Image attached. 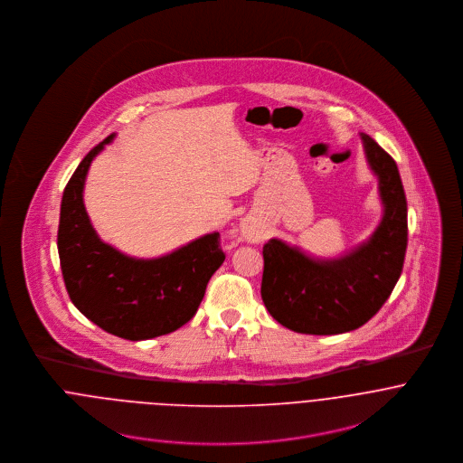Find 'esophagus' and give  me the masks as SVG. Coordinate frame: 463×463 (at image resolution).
Listing matches in <instances>:
<instances>
[{
  "label": "esophagus",
  "mask_w": 463,
  "mask_h": 463,
  "mask_svg": "<svg viewBox=\"0 0 463 463\" xmlns=\"http://www.w3.org/2000/svg\"><path fill=\"white\" fill-rule=\"evenodd\" d=\"M242 235H244V239L246 241H250V242H260V233L255 230V228H251V226H244L242 228Z\"/></svg>",
  "instance_id": "34e87169"
}]
</instances>
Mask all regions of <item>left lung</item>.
I'll return each mask as SVG.
<instances>
[{
  "label": "left lung",
  "instance_id": "left-lung-1",
  "mask_svg": "<svg viewBox=\"0 0 463 463\" xmlns=\"http://www.w3.org/2000/svg\"><path fill=\"white\" fill-rule=\"evenodd\" d=\"M371 169L380 178L383 219L373 237L353 253L319 262L270 239L264 246L262 299L285 328L336 335L364 326L383 307L402 270L408 221L406 196L394 158L362 133Z\"/></svg>",
  "mask_w": 463,
  "mask_h": 463
}]
</instances>
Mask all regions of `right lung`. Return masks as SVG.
Segmentation results:
<instances>
[{"instance_id":"1","label":"right lung","mask_w":463,"mask_h":463,"mask_svg":"<svg viewBox=\"0 0 463 463\" xmlns=\"http://www.w3.org/2000/svg\"><path fill=\"white\" fill-rule=\"evenodd\" d=\"M92 147L67 182L61 204L59 257L72 305L101 330L146 340L182 328L198 312L208 279L224 262L221 235L210 233L155 260H135L99 241L85 206L83 184Z\"/></svg>"}]
</instances>
